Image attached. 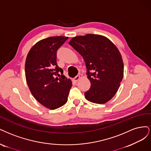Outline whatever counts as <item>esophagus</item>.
I'll use <instances>...</instances> for the list:
<instances>
[{
	"mask_svg": "<svg viewBox=\"0 0 151 151\" xmlns=\"http://www.w3.org/2000/svg\"><path fill=\"white\" fill-rule=\"evenodd\" d=\"M80 78H81V77H80V75H77V76H75L73 80V81H74L75 82H77L78 81V80L80 79Z\"/></svg>",
	"mask_w": 151,
	"mask_h": 151,
	"instance_id": "esophagus-1",
	"label": "esophagus"
}]
</instances>
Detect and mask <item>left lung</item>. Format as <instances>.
Listing matches in <instances>:
<instances>
[{
  "mask_svg": "<svg viewBox=\"0 0 151 151\" xmlns=\"http://www.w3.org/2000/svg\"><path fill=\"white\" fill-rule=\"evenodd\" d=\"M70 45L83 56L91 87L87 100L104 104L119 90L124 75V63L118 48L105 36L93 34L73 37Z\"/></svg>",
  "mask_w": 151,
  "mask_h": 151,
  "instance_id": "left-lung-1",
  "label": "left lung"
}]
</instances>
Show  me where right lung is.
<instances>
[{
	"instance_id": "1",
	"label": "right lung",
	"mask_w": 151,
	"mask_h": 151,
	"mask_svg": "<svg viewBox=\"0 0 151 151\" xmlns=\"http://www.w3.org/2000/svg\"><path fill=\"white\" fill-rule=\"evenodd\" d=\"M68 39L61 36L43 39L31 48L26 57L25 75L29 88L38 102L50 110L66 103L72 86L71 80L63 75V70L56 63V51Z\"/></svg>"
}]
</instances>
